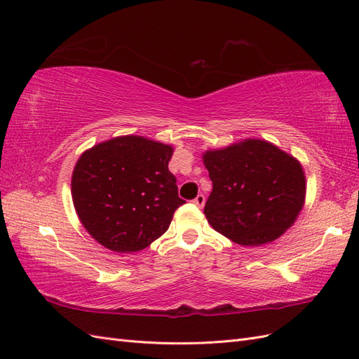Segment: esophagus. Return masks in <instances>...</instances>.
Here are the masks:
<instances>
[{"label":"esophagus","mask_w":359,"mask_h":359,"mask_svg":"<svg viewBox=\"0 0 359 359\" xmlns=\"http://www.w3.org/2000/svg\"><path fill=\"white\" fill-rule=\"evenodd\" d=\"M193 203H194V205H196V206H198V208H202V206H203V203H205V196H203V194H198V196H196V199H194V201H193Z\"/></svg>","instance_id":"esophagus-1"}]
</instances>
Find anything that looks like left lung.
<instances>
[{
  "label": "left lung",
  "mask_w": 359,
  "mask_h": 359,
  "mask_svg": "<svg viewBox=\"0 0 359 359\" xmlns=\"http://www.w3.org/2000/svg\"><path fill=\"white\" fill-rule=\"evenodd\" d=\"M212 191L203 214L231 241L256 247L277 240L295 223L306 202L301 163L264 139H244L205 151Z\"/></svg>",
  "instance_id": "8db88e82"
}]
</instances>
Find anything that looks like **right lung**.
Segmentation results:
<instances>
[{
  "instance_id": "add662e5",
  "label": "right lung",
  "mask_w": 359,
  "mask_h": 359,
  "mask_svg": "<svg viewBox=\"0 0 359 359\" xmlns=\"http://www.w3.org/2000/svg\"><path fill=\"white\" fill-rule=\"evenodd\" d=\"M170 145L144 136H118L86 149L76 161L72 198L83 227L116 253L144 250L168 231L186 203L168 163Z\"/></svg>"
}]
</instances>
